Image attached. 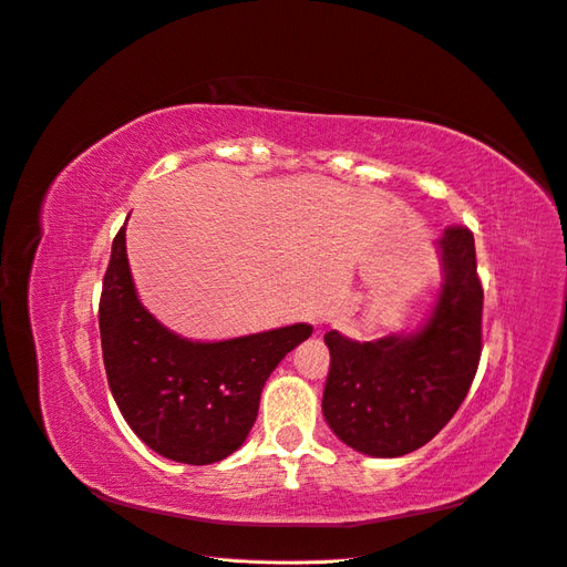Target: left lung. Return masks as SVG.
I'll return each mask as SVG.
<instances>
[{"label":"left lung","instance_id":"left-lung-1","mask_svg":"<svg viewBox=\"0 0 567 567\" xmlns=\"http://www.w3.org/2000/svg\"><path fill=\"white\" fill-rule=\"evenodd\" d=\"M443 287L412 334L353 341L327 332L330 374L322 414L339 441L370 456H403L426 445L460 410L483 351V285L473 233L445 228L435 243Z\"/></svg>","mask_w":567,"mask_h":567}]
</instances>
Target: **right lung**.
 I'll return each instance as SVG.
<instances>
[{
  "mask_svg": "<svg viewBox=\"0 0 567 567\" xmlns=\"http://www.w3.org/2000/svg\"><path fill=\"white\" fill-rule=\"evenodd\" d=\"M99 327L124 422L157 454L193 466L221 462L245 443L270 372L313 334L306 322L226 341L169 332L136 295L124 228L103 278Z\"/></svg>",
  "mask_w": 567,
  "mask_h": 567,
  "instance_id": "obj_1",
  "label": "right lung"
}]
</instances>
